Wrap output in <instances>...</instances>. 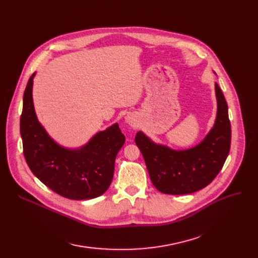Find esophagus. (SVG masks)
I'll return each mask as SVG.
<instances>
[{
    "label": "esophagus",
    "mask_w": 258,
    "mask_h": 258,
    "mask_svg": "<svg viewBox=\"0 0 258 258\" xmlns=\"http://www.w3.org/2000/svg\"><path fill=\"white\" fill-rule=\"evenodd\" d=\"M125 121L127 122L128 124H133L134 123V119L131 116H128V115L125 117Z\"/></svg>",
    "instance_id": "obj_1"
}]
</instances>
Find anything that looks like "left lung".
<instances>
[{
	"mask_svg": "<svg viewBox=\"0 0 258 258\" xmlns=\"http://www.w3.org/2000/svg\"><path fill=\"white\" fill-rule=\"evenodd\" d=\"M218 112L213 127L198 145L175 151L157 144L142 132L135 138L154 186L166 195H187L206 187L223 168L231 143L228 105L215 83Z\"/></svg>",
	"mask_w": 258,
	"mask_h": 258,
	"instance_id": "1",
	"label": "left lung"
}]
</instances>
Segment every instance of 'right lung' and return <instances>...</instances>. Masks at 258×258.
<instances>
[{
    "instance_id": "add662e5",
    "label": "right lung",
    "mask_w": 258,
    "mask_h": 258,
    "mask_svg": "<svg viewBox=\"0 0 258 258\" xmlns=\"http://www.w3.org/2000/svg\"><path fill=\"white\" fill-rule=\"evenodd\" d=\"M31 75L24 92L20 121L23 152L35 177L51 190L70 200H90L104 194L114 175L115 159L125 142L118 123L99 132L79 148L54 141L37 120Z\"/></svg>"
}]
</instances>
